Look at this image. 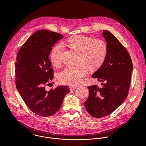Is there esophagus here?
Returning <instances> with one entry per match:
<instances>
[{
  "mask_svg": "<svg viewBox=\"0 0 146 146\" xmlns=\"http://www.w3.org/2000/svg\"><path fill=\"white\" fill-rule=\"evenodd\" d=\"M76 88H77L76 86H70V87H69V88H70V90H75Z\"/></svg>",
  "mask_w": 146,
  "mask_h": 146,
  "instance_id": "34e87169",
  "label": "esophagus"
}]
</instances>
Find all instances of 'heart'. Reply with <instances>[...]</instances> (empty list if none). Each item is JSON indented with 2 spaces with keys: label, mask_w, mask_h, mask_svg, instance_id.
<instances>
[{
  "label": "heart",
  "mask_w": 146,
  "mask_h": 146,
  "mask_svg": "<svg viewBox=\"0 0 146 146\" xmlns=\"http://www.w3.org/2000/svg\"><path fill=\"white\" fill-rule=\"evenodd\" d=\"M68 46L78 55L77 66L66 67L59 74V80L63 84L76 86L82 81L90 70L98 69L105 61L108 53V46L105 41L94 40L91 37L75 36L68 40ZM64 50L63 44L55 45L50 54V59L55 66L59 65Z\"/></svg>",
  "instance_id": "b5f03b06"
}]
</instances>
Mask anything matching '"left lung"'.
I'll return each mask as SVG.
<instances>
[{"label":"left lung","instance_id":"obj_1","mask_svg":"<svg viewBox=\"0 0 146 146\" xmlns=\"http://www.w3.org/2000/svg\"><path fill=\"white\" fill-rule=\"evenodd\" d=\"M102 35L107 43L108 53L103 64L92 74L93 78L102 82V87H88L89 96L84 102L87 112L95 118L111 114L126 99L133 69L131 58L117 38L106 30Z\"/></svg>","mask_w":146,"mask_h":146}]
</instances>
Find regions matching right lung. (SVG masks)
Wrapping results in <instances>:
<instances>
[{
    "instance_id": "1",
    "label": "right lung",
    "mask_w": 146,
    "mask_h": 146,
    "mask_svg": "<svg viewBox=\"0 0 146 146\" xmlns=\"http://www.w3.org/2000/svg\"><path fill=\"white\" fill-rule=\"evenodd\" d=\"M63 37L48 30H39L25 41L17 54L15 65L17 90L28 108L40 116L55 114L70 92L64 86L49 91L45 89L54 77L50 53Z\"/></svg>"
}]
</instances>
